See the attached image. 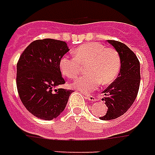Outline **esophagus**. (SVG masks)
Listing matches in <instances>:
<instances>
[{"label":"esophagus","instance_id":"34e87169","mask_svg":"<svg viewBox=\"0 0 155 155\" xmlns=\"http://www.w3.org/2000/svg\"><path fill=\"white\" fill-rule=\"evenodd\" d=\"M86 99L90 100V101H95L96 100V98L93 95H86Z\"/></svg>","mask_w":155,"mask_h":155}]
</instances>
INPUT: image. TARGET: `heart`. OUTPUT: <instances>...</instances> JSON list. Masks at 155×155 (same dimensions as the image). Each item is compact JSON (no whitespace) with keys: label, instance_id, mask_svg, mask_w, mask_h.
I'll list each match as a JSON object with an SVG mask.
<instances>
[{"label":"heart","instance_id":"obj_1","mask_svg":"<svg viewBox=\"0 0 155 155\" xmlns=\"http://www.w3.org/2000/svg\"><path fill=\"white\" fill-rule=\"evenodd\" d=\"M74 57L63 56L60 60V70L68 79H75L81 66L87 64L88 74L79 77L72 83V87L88 93L98 87L100 83L108 85L114 81L120 72L121 58L113 48H106L99 43L82 45L74 52Z\"/></svg>","mask_w":155,"mask_h":155}]
</instances>
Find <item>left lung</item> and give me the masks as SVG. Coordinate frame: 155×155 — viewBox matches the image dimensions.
<instances>
[{"label": "left lung", "mask_w": 155, "mask_h": 155, "mask_svg": "<svg viewBox=\"0 0 155 155\" xmlns=\"http://www.w3.org/2000/svg\"><path fill=\"white\" fill-rule=\"evenodd\" d=\"M108 43L118 52L121 58V68L118 76L103 91L107 106L106 114L101 120H111L125 113L136 99L141 81L140 62L136 54L124 44L115 40Z\"/></svg>", "instance_id": "1"}]
</instances>
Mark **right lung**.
Masks as SVG:
<instances>
[{"mask_svg": "<svg viewBox=\"0 0 155 155\" xmlns=\"http://www.w3.org/2000/svg\"><path fill=\"white\" fill-rule=\"evenodd\" d=\"M68 51L65 42L45 38L31 43L19 57L16 78L19 98L38 118H56L67 105L72 90L53 88L65 83L59 64Z\"/></svg>", "mask_w": 155, "mask_h": 155, "instance_id": "1", "label": "right lung"}]
</instances>
